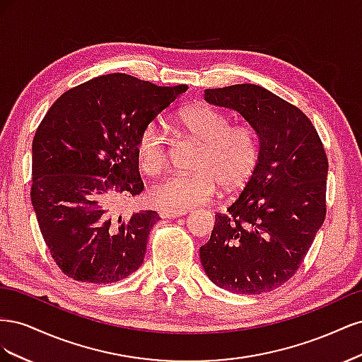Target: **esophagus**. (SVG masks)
I'll list each match as a JSON object with an SVG mask.
<instances>
[{
    "label": "esophagus",
    "instance_id": "34e87169",
    "mask_svg": "<svg viewBox=\"0 0 362 362\" xmlns=\"http://www.w3.org/2000/svg\"><path fill=\"white\" fill-rule=\"evenodd\" d=\"M185 214H187V211L185 210H169V208H163V210H160V216L166 217V218H175V217L185 216Z\"/></svg>",
    "mask_w": 362,
    "mask_h": 362
}]
</instances>
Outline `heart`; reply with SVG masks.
<instances>
[{
	"instance_id": "b5f03b06",
	"label": "heart",
	"mask_w": 362,
	"mask_h": 362,
	"mask_svg": "<svg viewBox=\"0 0 362 362\" xmlns=\"http://www.w3.org/2000/svg\"><path fill=\"white\" fill-rule=\"evenodd\" d=\"M184 134L199 141L193 172L172 173L149 190V201L169 210H187L206 202L217 184L223 190L245 185L254 175L259 160V140L255 129L231 125V119L218 108L196 104L177 116ZM169 134L158 120H151L137 137L136 151L140 170L154 177L166 166Z\"/></svg>"
}]
</instances>
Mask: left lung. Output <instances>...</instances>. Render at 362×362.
I'll return each instance as SVG.
<instances>
[{"mask_svg": "<svg viewBox=\"0 0 362 362\" xmlns=\"http://www.w3.org/2000/svg\"><path fill=\"white\" fill-rule=\"evenodd\" d=\"M205 101L247 120L259 139V160L238 199L216 214L199 249L202 267L228 291H272L298 272L325 221L323 144L303 112L261 86L206 89Z\"/></svg>", "mask_w": 362, "mask_h": 362, "instance_id": "left-lung-1", "label": "left lung"}]
</instances>
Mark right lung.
<instances>
[{
	"label": "right lung",
	"instance_id": "right-lung-1",
	"mask_svg": "<svg viewBox=\"0 0 362 362\" xmlns=\"http://www.w3.org/2000/svg\"><path fill=\"white\" fill-rule=\"evenodd\" d=\"M185 90L108 74L64 92L42 119L31 148V204L66 276L110 284L141 266L160 216L120 214L144 190L137 137Z\"/></svg>",
	"mask_w": 362,
	"mask_h": 362
}]
</instances>
